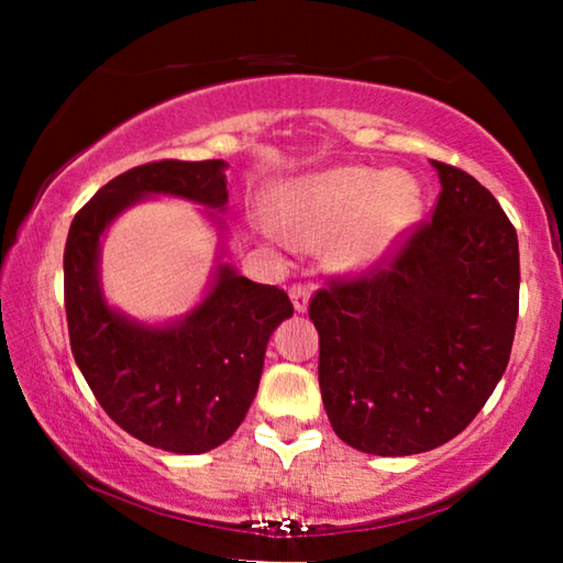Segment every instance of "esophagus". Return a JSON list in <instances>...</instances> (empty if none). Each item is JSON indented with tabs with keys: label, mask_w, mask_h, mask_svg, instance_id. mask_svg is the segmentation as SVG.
Returning a JSON list of instances; mask_svg holds the SVG:
<instances>
[{
	"label": "esophagus",
	"mask_w": 563,
	"mask_h": 563,
	"mask_svg": "<svg viewBox=\"0 0 563 563\" xmlns=\"http://www.w3.org/2000/svg\"><path fill=\"white\" fill-rule=\"evenodd\" d=\"M290 300H292V308L298 310V312H305L308 310V300H310V290H308V285H302V283H295V285H290Z\"/></svg>",
	"instance_id": "esophagus-1"
}]
</instances>
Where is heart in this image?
<instances>
[{"label": "heart", "instance_id": "1", "mask_svg": "<svg viewBox=\"0 0 563 563\" xmlns=\"http://www.w3.org/2000/svg\"><path fill=\"white\" fill-rule=\"evenodd\" d=\"M278 221L295 243L335 241V261L369 268L393 251L422 211L419 186L407 174L335 168L292 180L278 194Z\"/></svg>", "mask_w": 563, "mask_h": 563}]
</instances>
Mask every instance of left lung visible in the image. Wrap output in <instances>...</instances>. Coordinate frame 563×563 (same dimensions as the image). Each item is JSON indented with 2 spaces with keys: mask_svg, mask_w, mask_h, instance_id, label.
<instances>
[{
  "mask_svg": "<svg viewBox=\"0 0 563 563\" xmlns=\"http://www.w3.org/2000/svg\"><path fill=\"white\" fill-rule=\"evenodd\" d=\"M440 176L432 221L365 273L310 298L332 430L360 452L405 456L460 434L507 369L519 316V241L466 170Z\"/></svg>",
  "mask_w": 563,
  "mask_h": 563,
  "instance_id": "8db88e82",
  "label": "left lung"
}]
</instances>
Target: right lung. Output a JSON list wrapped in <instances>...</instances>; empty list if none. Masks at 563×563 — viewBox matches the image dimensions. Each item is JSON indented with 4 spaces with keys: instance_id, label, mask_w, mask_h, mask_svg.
<instances>
[{
    "instance_id": "add662e5",
    "label": "right lung",
    "mask_w": 563,
    "mask_h": 563,
    "mask_svg": "<svg viewBox=\"0 0 563 563\" xmlns=\"http://www.w3.org/2000/svg\"><path fill=\"white\" fill-rule=\"evenodd\" d=\"M223 161H151L109 180L74 216L64 247V305L76 365L113 422L176 454L223 444L258 393L265 345L292 316L288 292L221 265L186 320L146 328L111 310L99 285V238L148 194L228 203Z\"/></svg>"
}]
</instances>
